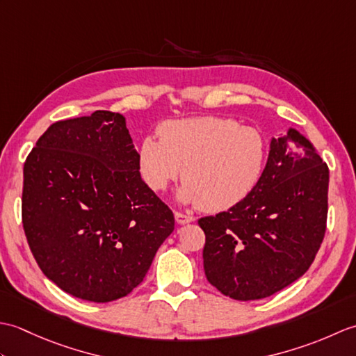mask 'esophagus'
<instances>
[{
  "mask_svg": "<svg viewBox=\"0 0 356 356\" xmlns=\"http://www.w3.org/2000/svg\"><path fill=\"white\" fill-rule=\"evenodd\" d=\"M174 217H176V222L179 225H185V223H191L194 220V217L190 214H185V213H180V211H176L174 213Z\"/></svg>",
  "mask_w": 356,
  "mask_h": 356,
  "instance_id": "obj_1",
  "label": "esophagus"
}]
</instances>
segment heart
Returning <instances> with one entry per match:
<instances>
[{"label":"heart","mask_w":356,"mask_h":356,"mask_svg":"<svg viewBox=\"0 0 356 356\" xmlns=\"http://www.w3.org/2000/svg\"><path fill=\"white\" fill-rule=\"evenodd\" d=\"M159 133L161 139L145 136L139 145L140 174L153 191H163L182 174L179 197L220 213L243 202L259 184L266 143L254 128L207 116L168 120Z\"/></svg>","instance_id":"heart-1"}]
</instances>
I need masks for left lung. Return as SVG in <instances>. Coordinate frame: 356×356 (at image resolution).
Segmentation results:
<instances>
[{
	"instance_id": "8db88e82",
	"label": "left lung",
	"mask_w": 356,
	"mask_h": 356,
	"mask_svg": "<svg viewBox=\"0 0 356 356\" xmlns=\"http://www.w3.org/2000/svg\"><path fill=\"white\" fill-rule=\"evenodd\" d=\"M329 168L295 128L270 140L266 166L238 205L199 218L203 268L226 297L260 300L311 268L327 222Z\"/></svg>"
}]
</instances>
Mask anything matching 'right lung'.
<instances>
[{
	"instance_id": "obj_1",
	"label": "right lung",
	"mask_w": 356,
	"mask_h": 356,
	"mask_svg": "<svg viewBox=\"0 0 356 356\" xmlns=\"http://www.w3.org/2000/svg\"><path fill=\"white\" fill-rule=\"evenodd\" d=\"M119 113L51 124L24 163L22 226L44 275L73 297L108 303L145 278L174 214L139 172Z\"/></svg>"
}]
</instances>
